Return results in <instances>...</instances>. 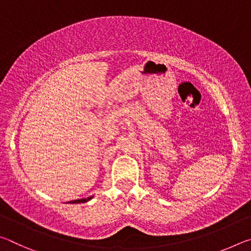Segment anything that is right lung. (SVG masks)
Listing matches in <instances>:
<instances>
[{
  "instance_id": "right-lung-1",
  "label": "right lung",
  "mask_w": 251,
  "mask_h": 251,
  "mask_svg": "<svg viewBox=\"0 0 251 251\" xmlns=\"http://www.w3.org/2000/svg\"><path fill=\"white\" fill-rule=\"evenodd\" d=\"M93 198V196L88 197V198H83V199H77V201H70V203H79V202H86L88 201H91Z\"/></svg>"
}]
</instances>
